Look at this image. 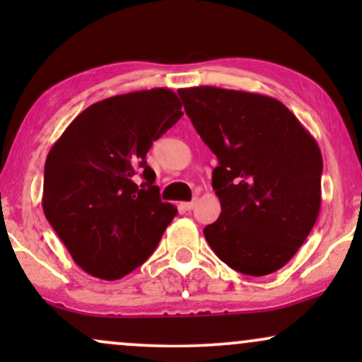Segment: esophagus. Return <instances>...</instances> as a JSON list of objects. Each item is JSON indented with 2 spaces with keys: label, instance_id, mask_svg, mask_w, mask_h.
Wrapping results in <instances>:
<instances>
[{
  "label": "esophagus",
  "instance_id": "obj_1",
  "mask_svg": "<svg viewBox=\"0 0 362 362\" xmlns=\"http://www.w3.org/2000/svg\"><path fill=\"white\" fill-rule=\"evenodd\" d=\"M195 204H197V199H192V201L184 202V204H182V207H184L185 211H192L194 207H195Z\"/></svg>",
  "mask_w": 362,
  "mask_h": 362
}]
</instances>
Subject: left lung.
I'll list each match as a JSON object with an SVG mask.
<instances>
[{"label":"left lung","instance_id":"8db88e82","mask_svg":"<svg viewBox=\"0 0 362 362\" xmlns=\"http://www.w3.org/2000/svg\"><path fill=\"white\" fill-rule=\"evenodd\" d=\"M178 95L219 163L213 189L221 214L204 228L207 243L235 271L276 272L318 218L323 160L317 141L272 97L216 86Z\"/></svg>","mask_w":362,"mask_h":362}]
</instances>
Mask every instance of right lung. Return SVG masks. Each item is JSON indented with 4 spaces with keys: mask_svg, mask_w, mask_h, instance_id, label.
<instances>
[{
    "mask_svg": "<svg viewBox=\"0 0 362 362\" xmlns=\"http://www.w3.org/2000/svg\"><path fill=\"white\" fill-rule=\"evenodd\" d=\"M182 115L168 88L115 95L83 110L49 151L44 214L90 276H127L155 252L175 218L177 207L161 202L146 153Z\"/></svg>",
    "mask_w": 362,
    "mask_h": 362,
    "instance_id": "obj_1",
    "label": "right lung"
}]
</instances>
